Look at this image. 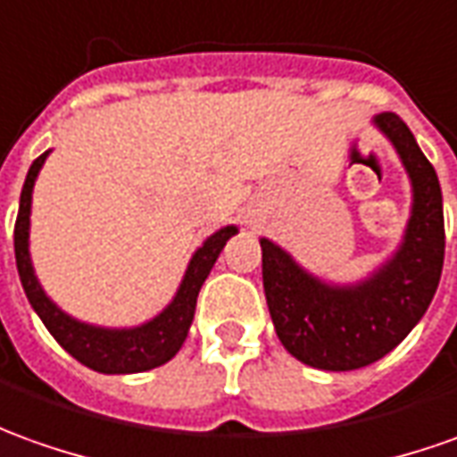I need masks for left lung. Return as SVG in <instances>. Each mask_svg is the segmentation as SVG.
<instances>
[{"label":"left lung","instance_id":"obj_1","mask_svg":"<svg viewBox=\"0 0 457 457\" xmlns=\"http://www.w3.org/2000/svg\"><path fill=\"white\" fill-rule=\"evenodd\" d=\"M373 127L388 138L411 181V216L388 259L366 278L336 283L261 236L263 291L276 336L294 358L320 370H355L391 353L423 319L443 270L438 174L401 116L378 114Z\"/></svg>","mask_w":457,"mask_h":457}]
</instances>
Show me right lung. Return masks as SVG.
<instances>
[{"instance_id":"add662e5","label":"right lung","mask_w":457,"mask_h":457,"mask_svg":"<svg viewBox=\"0 0 457 457\" xmlns=\"http://www.w3.org/2000/svg\"><path fill=\"white\" fill-rule=\"evenodd\" d=\"M49 154L52 149L44 151L42 156L29 166V174H27L21 198H19L17 226H14V256H17L19 281L24 286V294L29 298L31 308L37 311V316L42 319L46 330L54 336L56 343L66 353L74 355L79 363H84L96 373L124 376V373H144V370L169 363L187 341L191 320L196 313V298L201 286L213 269L226 241L238 234V226L228 223L219 231H213L194 251L174 298L154 319L144 320L138 326H124V328H109V326L79 320L69 316L64 308L56 306L46 295L44 286L37 278L34 263H31V194H34L37 176L42 171Z\"/></svg>"}]
</instances>
